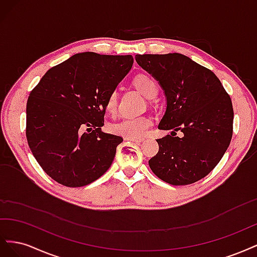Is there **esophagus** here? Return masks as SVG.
Instances as JSON below:
<instances>
[{
  "mask_svg": "<svg viewBox=\"0 0 257 257\" xmlns=\"http://www.w3.org/2000/svg\"><path fill=\"white\" fill-rule=\"evenodd\" d=\"M125 141H130V142H135V143H142L145 141L144 137H130L126 136L125 137Z\"/></svg>",
  "mask_w": 257,
  "mask_h": 257,
  "instance_id": "1",
  "label": "esophagus"
}]
</instances>
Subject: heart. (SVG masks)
Listing matches in <instances>:
<instances>
[{
    "instance_id": "heart-1",
    "label": "heart",
    "mask_w": 257,
    "mask_h": 257,
    "mask_svg": "<svg viewBox=\"0 0 257 257\" xmlns=\"http://www.w3.org/2000/svg\"><path fill=\"white\" fill-rule=\"evenodd\" d=\"M134 84L148 99H152L158 94V83L150 76H137L134 80ZM116 106H118V93L113 91L107 98L106 108L109 112H113L116 109ZM151 119L147 115L124 116L118 122L113 123L110 128L113 133L125 137H141L151 126Z\"/></svg>"
}]
</instances>
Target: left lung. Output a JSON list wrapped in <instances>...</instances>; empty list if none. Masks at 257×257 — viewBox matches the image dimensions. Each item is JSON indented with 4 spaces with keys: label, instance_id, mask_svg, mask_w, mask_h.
<instances>
[{
    "label": "left lung",
    "instance_id": "8db88e82",
    "mask_svg": "<svg viewBox=\"0 0 257 257\" xmlns=\"http://www.w3.org/2000/svg\"><path fill=\"white\" fill-rule=\"evenodd\" d=\"M138 65L164 91L166 110L157 139L159 152L149 161L152 172L173 185H186L206 177L221 161L232 136L234 110L229 95L210 69L181 53L136 54Z\"/></svg>",
    "mask_w": 257,
    "mask_h": 257
}]
</instances>
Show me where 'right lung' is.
<instances>
[{"mask_svg":"<svg viewBox=\"0 0 257 257\" xmlns=\"http://www.w3.org/2000/svg\"><path fill=\"white\" fill-rule=\"evenodd\" d=\"M133 63L131 54L76 53L50 68L30 93L28 144L53 180L79 188L110 167L123 138L100 130L106 102ZM85 128L88 132L83 134Z\"/></svg>","mask_w":257,"mask_h":257,"instance_id":"obj_1","label":"right lung"}]
</instances>
